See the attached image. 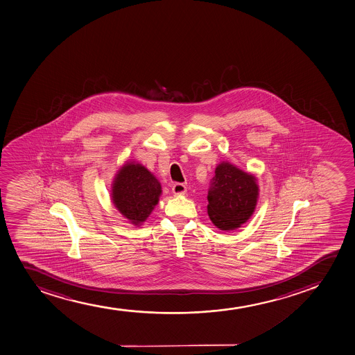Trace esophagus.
<instances>
[{
	"label": "esophagus",
	"instance_id": "34e87169",
	"mask_svg": "<svg viewBox=\"0 0 355 355\" xmlns=\"http://www.w3.org/2000/svg\"><path fill=\"white\" fill-rule=\"evenodd\" d=\"M172 192L175 195H182V193L187 192V187L183 183H175L172 185Z\"/></svg>",
	"mask_w": 355,
	"mask_h": 355
}]
</instances>
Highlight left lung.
<instances>
[{
    "mask_svg": "<svg viewBox=\"0 0 355 355\" xmlns=\"http://www.w3.org/2000/svg\"><path fill=\"white\" fill-rule=\"evenodd\" d=\"M258 198L255 178L230 163L215 170L208 190V214L221 230H233L250 218Z\"/></svg>",
    "mask_w": 355,
    "mask_h": 355,
    "instance_id": "1",
    "label": "left lung"
}]
</instances>
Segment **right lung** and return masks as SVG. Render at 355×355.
I'll return each mask as SVG.
<instances>
[{
    "label": "right lung",
    "mask_w": 355,
    "mask_h": 355,
    "mask_svg": "<svg viewBox=\"0 0 355 355\" xmlns=\"http://www.w3.org/2000/svg\"><path fill=\"white\" fill-rule=\"evenodd\" d=\"M160 193V183L140 164H125L114 180V205L133 225L146 220Z\"/></svg>",
    "instance_id": "add662e5"
}]
</instances>
